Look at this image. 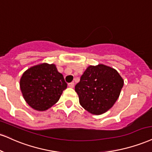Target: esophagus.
<instances>
[{"label": "esophagus", "instance_id": "1", "mask_svg": "<svg viewBox=\"0 0 152 152\" xmlns=\"http://www.w3.org/2000/svg\"><path fill=\"white\" fill-rule=\"evenodd\" d=\"M68 86H69V88H74V82H71V83H69L68 84Z\"/></svg>", "mask_w": 152, "mask_h": 152}]
</instances>
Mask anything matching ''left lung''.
Wrapping results in <instances>:
<instances>
[{
	"label": "left lung",
	"mask_w": 152,
	"mask_h": 152,
	"mask_svg": "<svg viewBox=\"0 0 152 152\" xmlns=\"http://www.w3.org/2000/svg\"><path fill=\"white\" fill-rule=\"evenodd\" d=\"M124 81L115 69L104 64L89 66L75 86L79 103L88 112L101 115L113 107Z\"/></svg>",
	"instance_id": "left-lung-1"
}]
</instances>
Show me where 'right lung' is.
Instances as JSON below:
<instances>
[{"label": "right lung", "mask_w": 152, "mask_h": 152, "mask_svg": "<svg viewBox=\"0 0 152 152\" xmlns=\"http://www.w3.org/2000/svg\"><path fill=\"white\" fill-rule=\"evenodd\" d=\"M20 86L24 99L32 108L45 111L57 103L67 83L55 64L43 63L25 71Z\"/></svg>", "instance_id": "obj_1"}]
</instances>
